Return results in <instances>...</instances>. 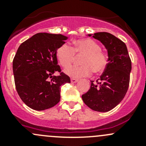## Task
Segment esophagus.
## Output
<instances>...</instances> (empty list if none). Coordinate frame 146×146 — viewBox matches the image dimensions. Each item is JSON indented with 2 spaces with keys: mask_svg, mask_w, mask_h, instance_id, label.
Returning a JSON list of instances; mask_svg holds the SVG:
<instances>
[{
  "mask_svg": "<svg viewBox=\"0 0 146 146\" xmlns=\"http://www.w3.org/2000/svg\"><path fill=\"white\" fill-rule=\"evenodd\" d=\"M78 81V79L73 78H72L70 79V82H71L72 83H75V82H77Z\"/></svg>",
  "mask_w": 146,
  "mask_h": 146,
  "instance_id": "1",
  "label": "esophagus"
}]
</instances>
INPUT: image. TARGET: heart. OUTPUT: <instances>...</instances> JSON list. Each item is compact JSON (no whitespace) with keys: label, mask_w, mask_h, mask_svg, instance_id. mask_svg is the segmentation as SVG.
<instances>
[{"label":"heart","mask_w":146,"mask_h":146,"mask_svg":"<svg viewBox=\"0 0 146 146\" xmlns=\"http://www.w3.org/2000/svg\"><path fill=\"white\" fill-rule=\"evenodd\" d=\"M72 47L67 44L61 45L56 50V55L59 64L67 68L74 61L75 56H83L80 66H73L65 70V73L72 78L87 77L92 73L99 74L104 71L108 64V56L102 51L98 42L91 39L75 40Z\"/></svg>","instance_id":"1"}]
</instances>
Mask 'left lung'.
Wrapping results in <instances>:
<instances>
[{
	"label": "left lung",
	"mask_w": 146,
	"mask_h": 146,
	"mask_svg": "<svg viewBox=\"0 0 146 146\" xmlns=\"http://www.w3.org/2000/svg\"><path fill=\"white\" fill-rule=\"evenodd\" d=\"M92 37L100 41L107 49L108 64L95 83L91 80L90 88L82 99L91 110L106 112L119 104L127 92L131 61L124 42L111 34L98 32Z\"/></svg>",
	"instance_id": "8db88e82"
}]
</instances>
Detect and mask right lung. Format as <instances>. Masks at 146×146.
Segmentation results:
<instances>
[{"instance_id": "right-lung-1", "label": "right lung", "mask_w": 146, "mask_h": 146, "mask_svg": "<svg viewBox=\"0 0 146 146\" xmlns=\"http://www.w3.org/2000/svg\"><path fill=\"white\" fill-rule=\"evenodd\" d=\"M67 39L62 35L37 33L19 46L13 61L15 84L20 98L30 108L42 111L55 106L61 98V86L70 82L56 55ZM55 72L60 76H54Z\"/></svg>"}]
</instances>
